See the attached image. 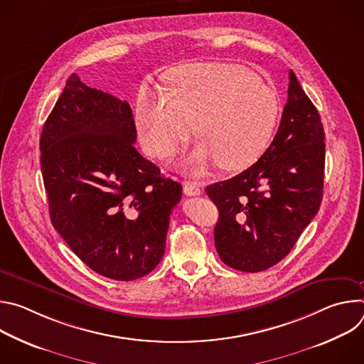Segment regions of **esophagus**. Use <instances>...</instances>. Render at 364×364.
<instances>
[{"label": "esophagus", "mask_w": 364, "mask_h": 364, "mask_svg": "<svg viewBox=\"0 0 364 364\" xmlns=\"http://www.w3.org/2000/svg\"><path fill=\"white\" fill-rule=\"evenodd\" d=\"M183 190H184L186 196H200L201 194L200 187L197 184H194V183H184Z\"/></svg>", "instance_id": "1"}]
</instances>
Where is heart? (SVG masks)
Instances as JSON below:
<instances>
[{
    "mask_svg": "<svg viewBox=\"0 0 364 364\" xmlns=\"http://www.w3.org/2000/svg\"><path fill=\"white\" fill-rule=\"evenodd\" d=\"M174 92L139 93L135 121L144 149L170 155L196 131L203 142L191 155L196 170L216 161L225 170L253 164L274 134L279 102L247 70L220 63H194L168 73Z\"/></svg>",
    "mask_w": 364,
    "mask_h": 364,
    "instance_id": "obj_1",
    "label": "heart"
}]
</instances>
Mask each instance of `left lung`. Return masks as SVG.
<instances>
[{"mask_svg":"<svg viewBox=\"0 0 364 364\" xmlns=\"http://www.w3.org/2000/svg\"><path fill=\"white\" fill-rule=\"evenodd\" d=\"M314 103L289 70L288 100L264 155L240 174L207 186L219 210L215 245L237 271H265L291 252L323 200L326 144Z\"/></svg>","mask_w":364,"mask_h":364,"instance_id":"left-lung-1","label":"left lung"}]
</instances>
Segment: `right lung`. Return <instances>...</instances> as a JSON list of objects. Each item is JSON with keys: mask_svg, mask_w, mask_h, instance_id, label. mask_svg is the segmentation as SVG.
Instances as JSON below:
<instances>
[{"mask_svg": "<svg viewBox=\"0 0 364 364\" xmlns=\"http://www.w3.org/2000/svg\"><path fill=\"white\" fill-rule=\"evenodd\" d=\"M129 103L73 73L40 138L50 219L82 262L134 281L161 261L180 183L135 149Z\"/></svg>", "mask_w": 364, "mask_h": 364, "instance_id": "right-lung-1", "label": "right lung"}]
</instances>
